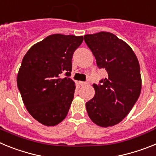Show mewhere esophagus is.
<instances>
[{"label": "esophagus", "instance_id": "obj_1", "mask_svg": "<svg viewBox=\"0 0 156 156\" xmlns=\"http://www.w3.org/2000/svg\"><path fill=\"white\" fill-rule=\"evenodd\" d=\"M80 84L81 86H85V85L88 84V83L87 82H82V81H80Z\"/></svg>", "mask_w": 156, "mask_h": 156}]
</instances>
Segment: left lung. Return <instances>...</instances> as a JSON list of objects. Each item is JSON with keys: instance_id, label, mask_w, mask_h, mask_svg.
Segmentation results:
<instances>
[{"instance_id": "left-lung-1", "label": "left lung", "mask_w": 156, "mask_h": 156, "mask_svg": "<svg viewBox=\"0 0 156 156\" xmlns=\"http://www.w3.org/2000/svg\"><path fill=\"white\" fill-rule=\"evenodd\" d=\"M99 69L108 76L94 83V97L86 103L90 119L98 126L118 124L128 115L140 96L141 76L138 60L132 48L114 34L100 32L84 36Z\"/></svg>"}]
</instances>
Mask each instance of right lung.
<instances>
[{
  "label": "right lung",
  "mask_w": 156,
  "mask_h": 156,
  "mask_svg": "<svg viewBox=\"0 0 156 156\" xmlns=\"http://www.w3.org/2000/svg\"><path fill=\"white\" fill-rule=\"evenodd\" d=\"M83 41V36L53 34L33 45L23 58L18 88L29 113L44 126L58 124L68 114L76 89L69 78L72 58ZM62 73L66 77L61 78Z\"/></svg>",
  "instance_id": "add662e5"
}]
</instances>
